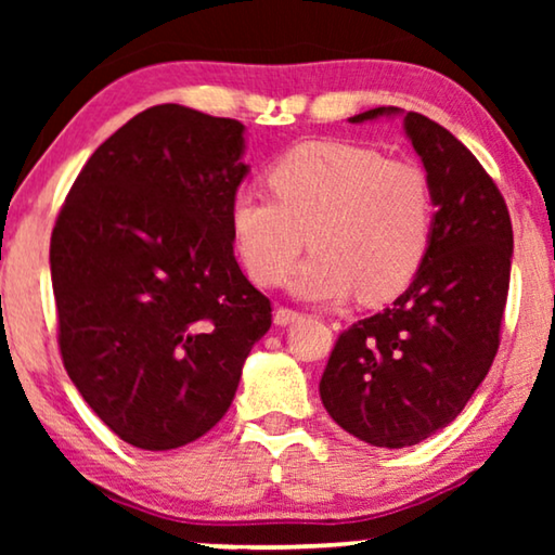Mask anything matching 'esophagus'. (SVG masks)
Wrapping results in <instances>:
<instances>
[{
    "label": "esophagus",
    "mask_w": 555,
    "mask_h": 555,
    "mask_svg": "<svg viewBox=\"0 0 555 555\" xmlns=\"http://www.w3.org/2000/svg\"><path fill=\"white\" fill-rule=\"evenodd\" d=\"M300 318L298 310H291V308H278L275 315H272V321H275V325H291Z\"/></svg>",
    "instance_id": "obj_1"
}]
</instances>
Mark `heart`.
Masks as SVG:
<instances>
[{
  "instance_id": "b5f03b06",
  "label": "heart",
  "mask_w": 555,
  "mask_h": 555,
  "mask_svg": "<svg viewBox=\"0 0 555 555\" xmlns=\"http://www.w3.org/2000/svg\"><path fill=\"white\" fill-rule=\"evenodd\" d=\"M272 196L240 192L230 230L257 283L278 285L308 245L293 293L333 302L359 293L389 300L412 283L429 253L435 199L427 173L348 141H308L268 169Z\"/></svg>"
}]
</instances>
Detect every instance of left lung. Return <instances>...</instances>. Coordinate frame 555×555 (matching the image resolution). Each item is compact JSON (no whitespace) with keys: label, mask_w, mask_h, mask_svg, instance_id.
<instances>
[{"label":"left lung","mask_w":555,"mask_h":555,"mask_svg":"<svg viewBox=\"0 0 555 555\" xmlns=\"http://www.w3.org/2000/svg\"><path fill=\"white\" fill-rule=\"evenodd\" d=\"M393 116L404 118L431 186L429 253L391 308L340 333L321 378L333 422L386 450L420 444L447 427L488 376L513 260L503 194L465 143L393 105L348 120Z\"/></svg>","instance_id":"left-lung-1"}]
</instances>
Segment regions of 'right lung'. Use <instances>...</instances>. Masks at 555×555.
<instances>
[{"label": "right lung", "mask_w": 555, "mask_h": 555, "mask_svg": "<svg viewBox=\"0 0 555 555\" xmlns=\"http://www.w3.org/2000/svg\"><path fill=\"white\" fill-rule=\"evenodd\" d=\"M242 156L240 120L154 105L95 149L52 230L65 371L139 450L207 435L270 331V300L232 247Z\"/></svg>", "instance_id": "1"}]
</instances>
